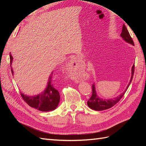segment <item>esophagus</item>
<instances>
[{
  "label": "esophagus",
  "mask_w": 146,
  "mask_h": 146,
  "mask_svg": "<svg viewBox=\"0 0 146 146\" xmlns=\"http://www.w3.org/2000/svg\"><path fill=\"white\" fill-rule=\"evenodd\" d=\"M76 63H77V58H76H76H73L72 59H71V61H70V63H69L70 65L69 66H71V68L72 67H74V66H76L74 64H76ZM74 79H75V80L77 81V79L76 78H75Z\"/></svg>",
  "instance_id": "esophagus-1"
}]
</instances>
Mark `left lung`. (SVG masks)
<instances>
[{"instance_id": "8db88e82", "label": "left lung", "mask_w": 146, "mask_h": 146, "mask_svg": "<svg viewBox=\"0 0 146 146\" xmlns=\"http://www.w3.org/2000/svg\"><path fill=\"white\" fill-rule=\"evenodd\" d=\"M121 36L122 38L127 43L130 44L134 46V42L133 39L131 38L130 35L129 34V31L127 29L125 25L123 24L122 30V33H121ZM134 70H135V65L133 64L131 68V76L130 82L129 85H127V88H125V91H123L122 93H121L120 95H119L116 98H114L111 99H102L100 98V97L97 94L96 92V85L93 84L92 85V94L90 98V99L88 100L87 102V105L88 107L92 110H96V111H102V110H107L108 108H111L112 107L116 104L120 100V99L122 98L127 91L128 88L129 87V85L132 81L133 79V74H134Z\"/></svg>"}]
</instances>
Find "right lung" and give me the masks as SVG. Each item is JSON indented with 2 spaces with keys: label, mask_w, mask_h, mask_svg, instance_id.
Wrapping results in <instances>:
<instances>
[{
  "label": "right lung",
  "mask_w": 146,
  "mask_h": 146,
  "mask_svg": "<svg viewBox=\"0 0 146 146\" xmlns=\"http://www.w3.org/2000/svg\"><path fill=\"white\" fill-rule=\"evenodd\" d=\"M10 66L12 74L14 75L11 67L13 58L11 54H10ZM53 72H51L48 78V82L45 90L41 93L34 96H27L22 93L21 94L24 100L31 107L36 108L39 111H49L54 110L58 107L60 100L59 92L54 87L52 79Z\"/></svg>",
  "instance_id": "obj_1"
}]
</instances>
